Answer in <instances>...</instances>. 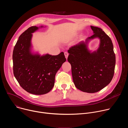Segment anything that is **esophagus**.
I'll return each mask as SVG.
<instances>
[{
	"instance_id": "1",
	"label": "esophagus",
	"mask_w": 128,
	"mask_h": 128,
	"mask_svg": "<svg viewBox=\"0 0 128 128\" xmlns=\"http://www.w3.org/2000/svg\"><path fill=\"white\" fill-rule=\"evenodd\" d=\"M64 55L65 56V58H66V59H67L68 58V53L67 52H64Z\"/></svg>"
}]
</instances>
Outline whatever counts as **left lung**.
<instances>
[{
	"mask_svg": "<svg viewBox=\"0 0 128 128\" xmlns=\"http://www.w3.org/2000/svg\"><path fill=\"white\" fill-rule=\"evenodd\" d=\"M94 34L72 46L68 50L67 60L71 66L73 80L76 88L84 92H98L112 81L114 72L116 56L110 38L100 28L90 26ZM100 40L98 48H88L91 40Z\"/></svg>",
	"mask_w": 128,
	"mask_h": 128,
	"instance_id": "left-lung-1",
	"label": "left lung"
}]
</instances>
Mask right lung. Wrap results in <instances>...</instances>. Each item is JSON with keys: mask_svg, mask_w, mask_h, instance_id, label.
Returning <instances> with one entry per match:
<instances>
[{"mask_svg": "<svg viewBox=\"0 0 128 128\" xmlns=\"http://www.w3.org/2000/svg\"><path fill=\"white\" fill-rule=\"evenodd\" d=\"M44 27L32 26L19 38L13 50V71L15 78L27 92L34 95L48 93L54 84L57 71L66 59L63 52L54 56L41 55L32 50L34 32Z\"/></svg>", "mask_w": 128, "mask_h": 128, "instance_id": "right-lung-1", "label": "right lung"}]
</instances>
